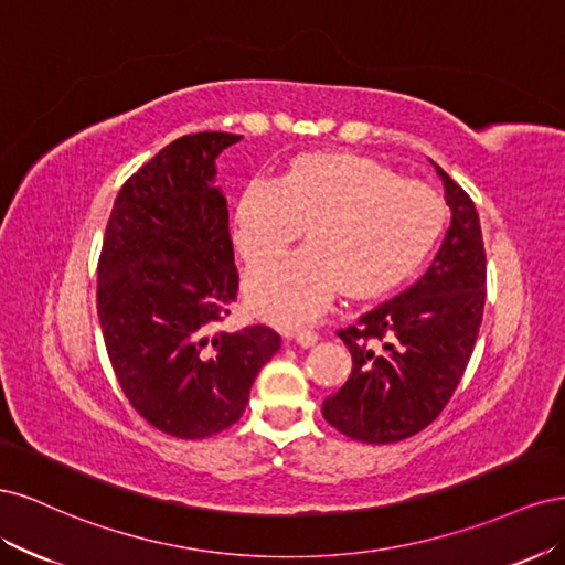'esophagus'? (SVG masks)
<instances>
[{
    "label": "esophagus",
    "instance_id": "obj_1",
    "mask_svg": "<svg viewBox=\"0 0 565 565\" xmlns=\"http://www.w3.org/2000/svg\"><path fill=\"white\" fill-rule=\"evenodd\" d=\"M287 337L295 339L301 349H309L318 341V334L313 330H292V332H287Z\"/></svg>",
    "mask_w": 565,
    "mask_h": 565
}]
</instances>
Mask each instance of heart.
<instances>
[{
	"label": "heart",
	"instance_id": "obj_1",
	"mask_svg": "<svg viewBox=\"0 0 565 565\" xmlns=\"http://www.w3.org/2000/svg\"><path fill=\"white\" fill-rule=\"evenodd\" d=\"M446 204L429 185L344 152H311L280 181L247 183L235 210V243L247 264L276 259L301 235L309 247L254 268L252 309L280 324L316 318L344 289L374 297L405 280L431 252Z\"/></svg>",
	"mask_w": 565,
	"mask_h": 565
}]
</instances>
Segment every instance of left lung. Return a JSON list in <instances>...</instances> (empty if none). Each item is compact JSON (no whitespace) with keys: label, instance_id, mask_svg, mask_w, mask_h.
I'll return each mask as SVG.
<instances>
[{"label":"left lung","instance_id":"1","mask_svg":"<svg viewBox=\"0 0 565 565\" xmlns=\"http://www.w3.org/2000/svg\"><path fill=\"white\" fill-rule=\"evenodd\" d=\"M446 188L450 228L429 270L405 292L339 330L353 358L322 417L353 440L398 443L446 407L471 358L486 306V249L476 204L431 160Z\"/></svg>","mask_w":565,"mask_h":565}]
</instances>
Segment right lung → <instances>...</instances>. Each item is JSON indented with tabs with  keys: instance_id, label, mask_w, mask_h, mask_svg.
<instances>
[{
	"instance_id": "1",
	"label": "right lung",
	"mask_w": 565,
	"mask_h": 565,
	"mask_svg": "<svg viewBox=\"0 0 565 565\" xmlns=\"http://www.w3.org/2000/svg\"><path fill=\"white\" fill-rule=\"evenodd\" d=\"M243 136H181L119 191L98 262L100 332L125 396L156 429L195 440L241 419L280 349L266 324L212 332L237 270L216 158Z\"/></svg>"
}]
</instances>
